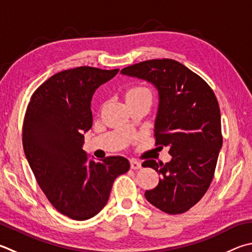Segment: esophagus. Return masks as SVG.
<instances>
[{
  "instance_id": "obj_1",
  "label": "esophagus",
  "mask_w": 252,
  "mask_h": 252,
  "mask_svg": "<svg viewBox=\"0 0 252 252\" xmlns=\"http://www.w3.org/2000/svg\"><path fill=\"white\" fill-rule=\"evenodd\" d=\"M130 165L132 170H139V168H141V163L134 158L130 159Z\"/></svg>"
}]
</instances>
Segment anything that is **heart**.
<instances>
[{
  "instance_id": "heart-1",
  "label": "heart",
  "mask_w": 252,
  "mask_h": 252,
  "mask_svg": "<svg viewBox=\"0 0 252 252\" xmlns=\"http://www.w3.org/2000/svg\"><path fill=\"white\" fill-rule=\"evenodd\" d=\"M141 98H151L152 99V94L151 91L145 88V87L142 86H135L132 87L126 93V100L127 101H131V100L134 99H141Z\"/></svg>"
}]
</instances>
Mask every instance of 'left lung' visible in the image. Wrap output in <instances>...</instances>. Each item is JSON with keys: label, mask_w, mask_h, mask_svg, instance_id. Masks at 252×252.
<instances>
[{"label": "left lung", "mask_w": 252, "mask_h": 252, "mask_svg": "<svg viewBox=\"0 0 252 252\" xmlns=\"http://www.w3.org/2000/svg\"><path fill=\"white\" fill-rule=\"evenodd\" d=\"M121 74L157 88L155 144L170 148L172 157L165 164L155 159L142 164L161 175L145 198L166 214L185 213L207 191L222 146L216 95L207 82L173 59L145 61L123 68Z\"/></svg>", "instance_id": "left-lung-1"}]
</instances>
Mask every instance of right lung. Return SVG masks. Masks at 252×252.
Here are the masks:
<instances>
[{
	"mask_svg": "<svg viewBox=\"0 0 252 252\" xmlns=\"http://www.w3.org/2000/svg\"><path fill=\"white\" fill-rule=\"evenodd\" d=\"M119 69L77 67L55 74L31 98L23 125V148L36 181L59 213L75 220L97 215L116 178L130 168L123 157L89 159L82 150L93 126L91 99Z\"/></svg>",
	"mask_w": 252,
	"mask_h": 252,
	"instance_id": "obj_1",
	"label": "right lung"
}]
</instances>
